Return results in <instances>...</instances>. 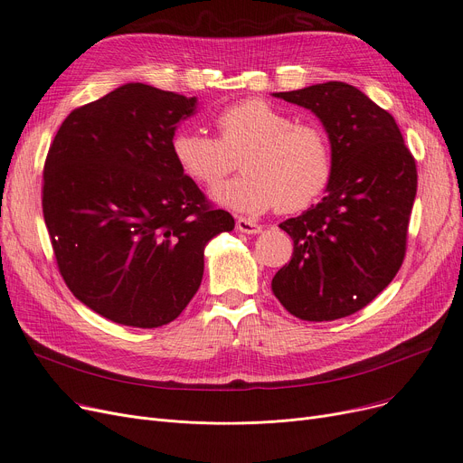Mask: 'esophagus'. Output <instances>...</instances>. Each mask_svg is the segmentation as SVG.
<instances>
[{
	"label": "esophagus",
	"instance_id": "34e87169",
	"mask_svg": "<svg viewBox=\"0 0 463 463\" xmlns=\"http://www.w3.org/2000/svg\"><path fill=\"white\" fill-rule=\"evenodd\" d=\"M237 230H239L241 233L256 235V233H260V232H261V226H260V224H256L254 220H250V218H243V216H239V218H237Z\"/></svg>",
	"mask_w": 463,
	"mask_h": 463
}]
</instances>
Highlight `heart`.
<instances>
[{
    "label": "heart",
    "instance_id": "b5f03b06",
    "mask_svg": "<svg viewBox=\"0 0 463 463\" xmlns=\"http://www.w3.org/2000/svg\"><path fill=\"white\" fill-rule=\"evenodd\" d=\"M218 139L181 128L171 137L175 164L190 181L214 186L241 160V177L216 186L213 202L245 214L277 207L298 213L326 190L334 154L326 131L296 118L266 99H245L216 115Z\"/></svg>",
    "mask_w": 463,
    "mask_h": 463
}]
</instances>
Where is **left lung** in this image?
<instances>
[{"label": "left lung", "mask_w": 463, "mask_h": 463, "mask_svg": "<svg viewBox=\"0 0 463 463\" xmlns=\"http://www.w3.org/2000/svg\"><path fill=\"white\" fill-rule=\"evenodd\" d=\"M273 96L309 109L322 122L334 173L320 203L279 224L294 239V254L271 290L301 320L354 315L403 263L414 158L393 117L356 86L332 80Z\"/></svg>", "instance_id": "1"}]
</instances>
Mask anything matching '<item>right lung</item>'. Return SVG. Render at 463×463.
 <instances>
[{"label":"right lung","mask_w":463,"mask_h":463,"mask_svg":"<svg viewBox=\"0 0 463 463\" xmlns=\"http://www.w3.org/2000/svg\"><path fill=\"white\" fill-rule=\"evenodd\" d=\"M195 111V96L128 82L71 111L49 148L43 216L58 268L103 318H177L202 284L207 243L235 228L173 160L171 137Z\"/></svg>","instance_id":"add662e5"}]
</instances>
